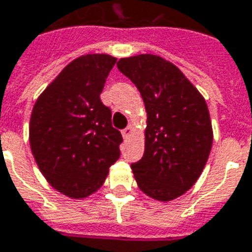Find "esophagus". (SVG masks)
I'll return each mask as SVG.
<instances>
[{
  "mask_svg": "<svg viewBox=\"0 0 252 252\" xmlns=\"http://www.w3.org/2000/svg\"><path fill=\"white\" fill-rule=\"evenodd\" d=\"M133 131H134V129H133V126H131V125H129V126H127V127H126V129H125L122 131L123 138H125V140H127V138H129V137L131 136V134H133Z\"/></svg>",
  "mask_w": 252,
  "mask_h": 252,
  "instance_id": "esophagus-1",
  "label": "esophagus"
}]
</instances>
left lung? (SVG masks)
I'll return each instance as SVG.
<instances>
[{
    "instance_id": "left-lung-1",
    "label": "left lung",
    "mask_w": 252,
    "mask_h": 252,
    "mask_svg": "<svg viewBox=\"0 0 252 252\" xmlns=\"http://www.w3.org/2000/svg\"><path fill=\"white\" fill-rule=\"evenodd\" d=\"M116 65L136 85L147 111L144 155L131 164L137 185L158 202L174 200L195 185L213 147L206 100L160 56L122 57Z\"/></svg>"
}]
</instances>
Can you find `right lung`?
I'll return each mask as SVG.
<instances>
[{
    "instance_id": "add662e5",
    "label": "right lung",
    "mask_w": 252,
    "mask_h": 252,
    "mask_svg": "<svg viewBox=\"0 0 252 252\" xmlns=\"http://www.w3.org/2000/svg\"><path fill=\"white\" fill-rule=\"evenodd\" d=\"M115 63L105 53L76 57L32 107L29 141L36 166L52 188L70 199L97 192L121 155L122 134L100 100Z\"/></svg>"
}]
</instances>
